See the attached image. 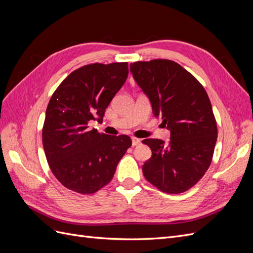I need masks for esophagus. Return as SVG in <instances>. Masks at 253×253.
<instances>
[{
  "instance_id": "1",
  "label": "esophagus",
  "mask_w": 253,
  "mask_h": 253,
  "mask_svg": "<svg viewBox=\"0 0 253 253\" xmlns=\"http://www.w3.org/2000/svg\"><path fill=\"white\" fill-rule=\"evenodd\" d=\"M140 142H141L140 139L136 138V137H132V145H133V147H135V145L140 144Z\"/></svg>"
}]
</instances>
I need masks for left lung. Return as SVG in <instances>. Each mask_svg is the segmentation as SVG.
I'll list each match as a JSON object with an SVG mask.
<instances>
[{
    "mask_svg": "<svg viewBox=\"0 0 253 253\" xmlns=\"http://www.w3.org/2000/svg\"><path fill=\"white\" fill-rule=\"evenodd\" d=\"M129 70L149 97L154 116L171 132L168 145L160 139L142 140L152 150L142 166L144 177L165 193L185 192L209 169L217 139L208 94L193 75L171 60L138 61Z\"/></svg>",
    "mask_w": 253,
    "mask_h": 253,
    "instance_id": "1",
    "label": "left lung"
}]
</instances>
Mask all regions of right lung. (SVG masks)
I'll return each mask as SVG.
<instances>
[{
	"label": "right lung",
	"mask_w": 253,
	"mask_h": 253,
	"mask_svg": "<svg viewBox=\"0 0 253 253\" xmlns=\"http://www.w3.org/2000/svg\"><path fill=\"white\" fill-rule=\"evenodd\" d=\"M127 62L84 65L61 82L48 102L42 129L43 148L52 174L80 194H93L112 180L119 160L132 145L127 135L89 129L124 85Z\"/></svg>",
	"instance_id": "right-lung-1"
}]
</instances>
